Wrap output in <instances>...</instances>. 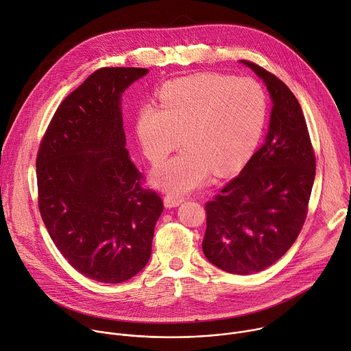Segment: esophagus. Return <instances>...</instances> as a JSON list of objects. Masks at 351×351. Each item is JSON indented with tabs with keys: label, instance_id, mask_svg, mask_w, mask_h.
<instances>
[{
	"label": "esophagus",
	"instance_id": "obj_1",
	"mask_svg": "<svg viewBox=\"0 0 351 351\" xmlns=\"http://www.w3.org/2000/svg\"><path fill=\"white\" fill-rule=\"evenodd\" d=\"M184 202V197L183 195H179V194H175V193H168L164 198V203L168 208H172V207H176L179 206L180 203Z\"/></svg>",
	"mask_w": 351,
	"mask_h": 351
}]
</instances>
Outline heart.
I'll use <instances>...</instances> for the list:
<instances>
[{
  "mask_svg": "<svg viewBox=\"0 0 351 351\" xmlns=\"http://www.w3.org/2000/svg\"><path fill=\"white\" fill-rule=\"evenodd\" d=\"M160 107L144 106L136 132L147 160L162 162L180 140L182 152L154 172L156 183L175 194L226 175L254 152L267 119V97L250 77L197 73L165 83Z\"/></svg>",
  "mask_w": 351,
  "mask_h": 351,
  "instance_id": "heart-1",
  "label": "heart"
}]
</instances>
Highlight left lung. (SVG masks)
<instances>
[{
    "label": "left lung",
    "mask_w": 351,
    "mask_h": 351,
    "mask_svg": "<svg viewBox=\"0 0 351 351\" xmlns=\"http://www.w3.org/2000/svg\"><path fill=\"white\" fill-rule=\"evenodd\" d=\"M241 62L264 80L271 94L269 130L241 172L206 203L203 252L215 267L248 275L276 263L302 232L315 178V153L291 90L263 66Z\"/></svg>",
    "instance_id": "8db88e82"
}]
</instances>
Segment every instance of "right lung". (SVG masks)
<instances>
[{"label":"right lung","instance_id":"add662e5","mask_svg":"<svg viewBox=\"0 0 351 351\" xmlns=\"http://www.w3.org/2000/svg\"><path fill=\"white\" fill-rule=\"evenodd\" d=\"M147 72H93L64 98L38 145L43 222L64 258L97 282L121 283L145 267L164 211L125 148L121 94Z\"/></svg>","mask_w":351,"mask_h":351}]
</instances>
